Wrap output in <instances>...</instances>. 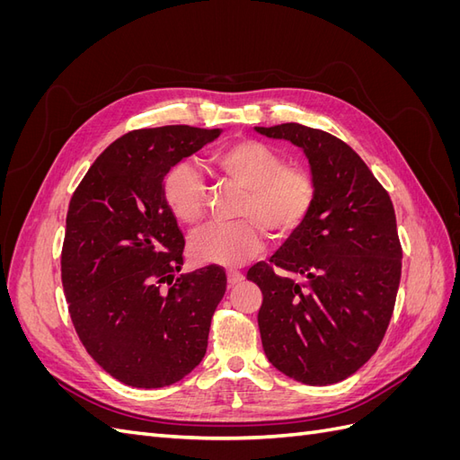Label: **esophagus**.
I'll list each match as a JSON object with an SVG mask.
<instances>
[{
  "label": "esophagus",
  "instance_id": "obj_1",
  "mask_svg": "<svg viewBox=\"0 0 460 460\" xmlns=\"http://www.w3.org/2000/svg\"><path fill=\"white\" fill-rule=\"evenodd\" d=\"M226 276H228V284L230 286H235V284H240L243 280V274L240 270H234V269L226 270Z\"/></svg>",
  "mask_w": 460,
  "mask_h": 460
}]
</instances>
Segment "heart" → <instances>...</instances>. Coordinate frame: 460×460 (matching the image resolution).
I'll return each mask as SVG.
<instances>
[{"label":"heart","instance_id":"1","mask_svg":"<svg viewBox=\"0 0 460 460\" xmlns=\"http://www.w3.org/2000/svg\"><path fill=\"white\" fill-rule=\"evenodd\" d=\"M215 169L243 188L235 208L240 220L198 232L190 249L199 262L240 267L264 249L270 238L297 230L313 211L316 180L307 166L288 164L280 151L259 140H234L211 157ZM163 199L172 217L193 226L205 218L207 184L190 163H176L163 178Z\"/></svg>","mask_w":460,"mask_h":460}]
</instances>
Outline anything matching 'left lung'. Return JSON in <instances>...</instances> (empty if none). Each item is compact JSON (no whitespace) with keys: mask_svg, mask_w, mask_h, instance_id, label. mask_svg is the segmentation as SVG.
<instances>
[{"mask_svg":"<svg viewBox=\"0 0 460 460\" xmlns=\"http://www.w3.org/2000/svg\"><path fill=\"white\" fill-rule=\"evenodd\" d=\"M255 130L301 147L316 180L309 217L247 270L262 294V349L289 378L336 384L376 353L394 314L402 257L394 203L340 137L297 122Z\"/></svg>","mask_w":460,"mask_h":460,"instance_id":"8db88e82","label":"left lung"}]
</instances>
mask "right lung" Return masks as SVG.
Listing matches in <instances>:
<instances>
[{
	"mask_svg": "<svg viewBox=\"0 0 460 460\" xmlns=\"http://www.w3.org/2000/svg\"><path fill=\"white\" fill-rule=\"evenodd\" d=\"M218 134L188 124L124 134L68 203L61 252L68 313L95 363L127 385H171L205 357L226 272L208 264L176 278L186 242L163 199V178Z\"/></svg>",
	"mask_w": 460,
	"mask_h": 460,
	"instance_id": "add662e5",
	"label": "right lung"
}]
</instances>
